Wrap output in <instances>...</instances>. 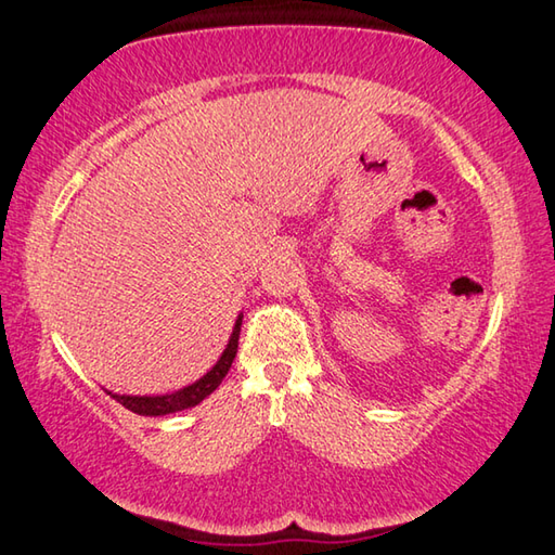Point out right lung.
<instances>
[{
  "label": "right lung",
  "mask_w": 555,
  "mask_h": 555,
  "mask_svg": "<svg viewBox=\"0 0 555 555\" xmlns=\"http://www.w3.org/2000/svg\"><path fill=\"white\" fill-rule=\"evenodd\" d=\"M240 325H242V315L237 318V323H234L230 345L224 347L218 364H215L203 379L191 384V387H185L176 393H164V397H119V393H112V399H117L121 406L139 413V416H166V413H176V411L195 406V403H201L205 397H210V393L220 387L224 374L230 372L234 354H237V345H240Z\"/></svg>",
  "instance_id": "right-lung-1"
}]
</instances>
